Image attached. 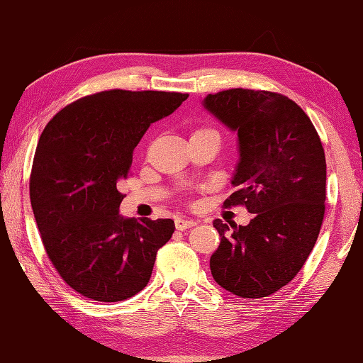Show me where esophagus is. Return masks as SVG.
Returning a JSON list of instances; mask_svg holds the SVG:
<instances>
[{
    "mask_svg": "<svg viewBox=\"0 0 363 363\" xmlns=\"http://www.w3.org/2000/svg\"><path fill=\"white\" fill-rule=\"evenodd\" d=\"M176 228L177 230H189V228H191V226H195L196 225V222L194 218H186V217H177L176 218Z\"/></svg>",
    "mask_w": 363,
    "mask_h": 363,
    "instance_id": "obj_1",
    "label": "esophagus"
}]
</instances>
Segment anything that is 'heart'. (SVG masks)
<instances>
[{"label":"heart","instance_id":"1","mask_svg":"<svg viewBox=\"0 0 363 363\" xmlns=\"http://www.w3.org/2000/svg\"><path fill=\"white\" fill-rule=\"evenodd\" d=\"M203 132H214V130H211V129H196L194 133L191 135H196V133H203Z\"/></svg>","mask_w":363,"mask_h":363}]
</instances>
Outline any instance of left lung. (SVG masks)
<instances>
[{
    "label": "left lung",
    "mask_w": 363,
    "mask_h": 363,
    "mask_svg": "<svg viewBox=\"0 0 363 363\" xmlns=\"http://www.w3.org/2000/svg\"><path fill=\"white\" fill-rule=\"evenodd\" d=\"M204 106L238 132L240 160L223 208L245 206L247 226L214 220L220 245L211 272L230 293L258 299L294 279L313 250L325 211V155L299 105L271 91L233 88Z\"/></svg>",
    "instance_id": "left-lung-1"
}]
</instances>
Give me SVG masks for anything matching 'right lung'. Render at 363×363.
I'll return each mask as SVG.
<instances>
[{
  "label": "right lung",
  "mask_w": 363,
  "mask_h": 363,
  "mask_svg": "<svg viewBox=\"0 0 363 363\" xmlns=\"http://www.w3.org/2000/svg\"><path fill=\"white\" fill-rule=\"evenodd\" d=\"M189 94L110 89L84 96L50 119L35 147L30 198L42 244L56 272L88 299L119 302L151 279L172 239V218H123L133 149L147 127Z\"/></svg>",
  "instance_id": "1"
}]
</instances>
